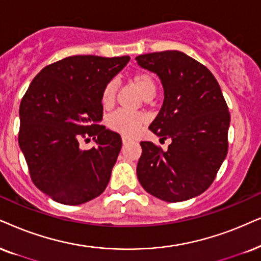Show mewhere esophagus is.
I'll return each instance as SVG.
<instances>
[{
    "instance_id": "obj_1",
    "label": "esophagus",
    "mask_w": 261,
    "mask_h": 261,
    "mask_svg": "<svg viewBox=\"0 0 261 261\" xmlns=\"http://www.w3.org/2000/svg\"><path fill=\"white\" fill-rule=\"evenodd\" d=\"M121 141H123L124 144H126V143H128V142L131 141V138L127 137V136H125V135H123V136H121Z\"/></svg>"
}]
</instances>
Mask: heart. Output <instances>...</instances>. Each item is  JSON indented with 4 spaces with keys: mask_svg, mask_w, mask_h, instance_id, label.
Returning a JSON list of instances; mask_svg holds the SVG:
<instances>
[{
    "mask_svg": "<svg viewBox=\"0 0 261 261\" xmlns=\"http://www.w3.org/2000/svg\"><path fill=\"white\" fill-rule=\"evenodd\" d=\"M131 84L137 89L138 92L146 100H150L154 97L156 92V82L153 75L147 71H137L130 77ZM118 92V82L115 79H111L105 84L101 91V102L105 108L113 107L115 97ZM146 115L142 113H134L124 110L117 111L110 115L107 119V125L111 130L117 133L133 136L137 133V130L142 125L146 123Z\"/></svg>",
    "mask_w": 261,
    "mask_h": 261,
    "instance_id": "1",
    "label": "heart"
}]
</instances>
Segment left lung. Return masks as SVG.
Masks as SVG:
<instances>
[{
    "label": "left lung",
    "mask_w": 261,
    "mask_h": 261,
    "mask_svg": "<svg viewBox=\"0 0 261 261\" xmlns=\"http://www.w3.org/2000/svg\"><path fill=\"white\" fill-rule=\"evenodd\" d=\"M136 60L159 75L164 87L163 107L149 130L160 140H172L166 151L153 142H141L137 178L158 199L189 200L208 189L227 154L225 98L208 68L182 51L149 53Z\"/></svg>",
    "instance_id": "8db88e82"
}]
</instances>
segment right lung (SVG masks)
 Wrapping results in <instances>:
<instances>
[{
  "instance_id": "right-lung-1",
  "label": "right lung",
  "mask_w": 261,
  "mask_h": 261,
  "mask_svg": "<svg viewBox=\"0 0 261 261\" xmlns=\"http://www.w3.org/2000/svg\"><path fill=\"white\" fill-rule=\"evenodd\" d=\"M130 58L73 55L45 66L21 98L19 146L32 182L57 202L75 206L101 195L121 148L98 123L105 84ZM95 138L83 151L80 142Z\"/></svg>"
}]
</instances>
